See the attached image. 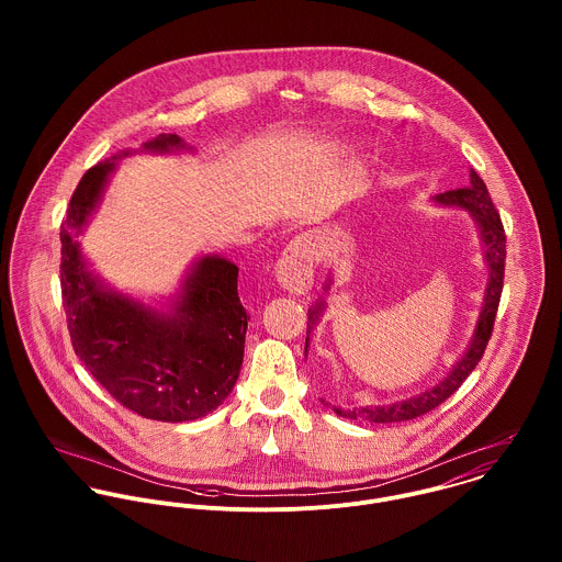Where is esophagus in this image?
Returning a JSON list of instances; mask_svg holds the SVG:
<instances>
[{
  "mask_svg": "<svg viewBox=\"0 0 562 562\" xmlns=\"http://www.w3.org/2000/svg\"><path fill=\"white\" fill-rule=\"evenodd\" d=\"M314 259L316 241L310 236H301L290 241L274 266V277L279 285L292 294H305L314 281Z\"/></svg>",
  "mask_w": 562,
  "mask_h": 562,
  "instance_id": "obj_1",
  "label": "esophagus"
}]
</instances>
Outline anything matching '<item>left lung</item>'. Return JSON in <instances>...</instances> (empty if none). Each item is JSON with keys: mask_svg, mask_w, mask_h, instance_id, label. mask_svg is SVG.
<instances>
[{"mask_svg": "<svg viewBox=\"0 0 562 562\" xmlns=\"http://www.w3.org/2000/svg\"><path fill=\"white\" fill-rule=\"evenodd\" d=\"M432 201L439 203V205L468 210L472 214V218L476 221L479 232H481L482 246H484V261L488 266V279H486L481 316H479V324H476L472 344L463 352V357L457 361L452 372L441 383H437L435 387H430V390H426V392H422L417 396H411L406 401L392 402V404L359 406V408H348V411L335 408V413L341 415V417L357 419V422L390 424V422L415 419V417L432 411L441 402L448 401L463 385V381L474 372V368L479 366V361H481L482 355H484V348H486V344L491 339L493 322H495L497 305H499V294H502V288H504V259H506V236H504V225L499 221V214H497V210H495V205H493V201L488 196V190H486L484 181H482L474 168L470 172V186L468 188L448 190L443 194L432 196ZM322 310H324V301L316 303L314 310H310V330L314 328L316 322L321 321ZM307 346H310V337L305 341V352H307Z\"/></svg>", "mask_w": 562, "mask_h": 562, "instance_id": "1", "label": "left lung"}]
</instances>
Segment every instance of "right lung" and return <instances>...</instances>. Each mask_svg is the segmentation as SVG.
<instances>
[{
	"mask_svg": "<svg viewBox=\"0 0 562 562\" xmlns=\"http://www.w3.org/2000/svg\"><path fill=\"white\" fill-rule=\"evenodd\" d=\"M143 149L170 154L186 143L160 134ZM119 158L83 172L60 225V285L71 344L86 370L125 408L172 424L199 419L223 404L240 376L250 316L238 296V266L218 255L201 257L170 314L108 290L88 270L78 238Z\"/></svg>",
	"mask_w": 562,
	"mask_h": 562,
	"instance_id": "obj_1",
	"label": "right lung"
}]
</instances>
